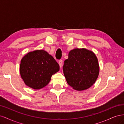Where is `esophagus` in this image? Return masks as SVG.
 <instances>
[{
	"label": "esophagus",
	"instance_id": "obj_1",
	"mask_svg": "<svg viewBox=\"0 0 124 124\" xmlns=\"http://www.w3.org/2000/svg\"><path fill=\"white\" fill-rule=\"evenodd\" d=\"M58 63H59V65L60 66V68H62V60H60V61H59Z\"/></svg>",
	"mask_w": 124,
	"mask_h": 124
}]
</instances>
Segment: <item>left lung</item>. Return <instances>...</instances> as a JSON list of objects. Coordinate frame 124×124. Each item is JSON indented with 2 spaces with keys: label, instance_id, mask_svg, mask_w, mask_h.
<instances>
[{
  "label": "left lung",
  "instance_id": "obj_1",
  "mask_svg": "<svg viewBox=\"0 0 124 124\" xmlns=\"http://www.w3.org/2000/svg\"><path fill=\"white\" fill-rule=\"evenodd\" d=\"M62 68L67 83L77 91L91 87L99 73L96 56L92 51L84 48L70 51Z\"/></svg>",
  "mask_w": 124,
  "mask_h": 124
}]
</instances>
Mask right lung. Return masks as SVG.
I'll return each mask as SVG.
<instances>
[{
	"label": "right lung",
	"mask_w": 124,
	"mask_h": 124,
	"mask_svg": "<svg viewBox=\"0 0 124 124\" xmlns=\"http://www.w3.org/2000/svg\"><path fill=\"white\" fill-rule=\"evenodd\" d=\"M59 70V66L53 56L42 50L29 52L22 58L20 67L25 84L34 89L47 85L52 75Z\"/></svg>",
	"instance_id": "1"
}]
</instances>
